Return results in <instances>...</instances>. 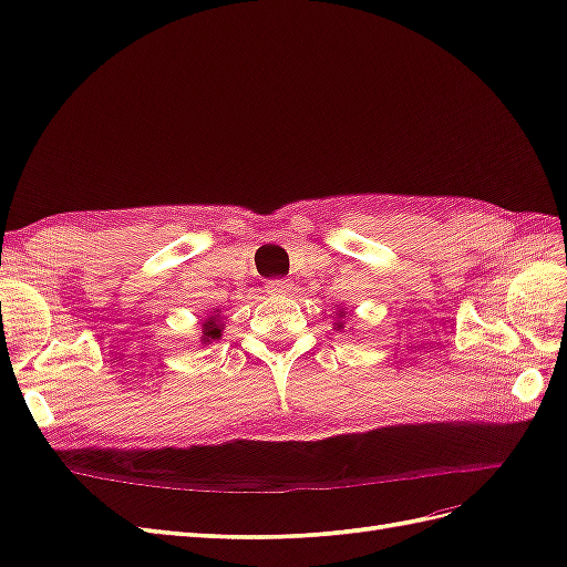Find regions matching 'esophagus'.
I'll list each match as a JSON object with an SVG mask.
<instances>
[{"label":"esophagus","mask_w":567,"mask_h":567,"mask_svg":"<svg viewBox=\"0 0 567 567\" xmlns=\"http://www.w3.org/2000/svg\"><path fill=\"white\" fill-rule=\"evenodd\" d=\"M268 292L270 295H285L289 292V282L287 280H268Z\"/></svg>","instance_id":"esophagus-1"}]
</instances>
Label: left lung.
<instances>
[{"mask_svg": "<svg viewBox=\"0 0 567 567\" xmlns=\"http://www.w3.org/2000/svg\"><path fill=\"white\" fill-rule=\"evenodd\" d=\"M340 316H343V311H340ZM338 326V331H340V328H343V323H336Z\"/></svg>", "mask_w": 567, "mask_h": 567, "instance_id": "left-lung-1", "label": "left lung"}]
</instances>
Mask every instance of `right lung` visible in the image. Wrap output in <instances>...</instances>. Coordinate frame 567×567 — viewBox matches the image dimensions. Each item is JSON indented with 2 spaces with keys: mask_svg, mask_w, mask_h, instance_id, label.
Wrapping results in <instances>:
<instances>
[{
  "mask_svg": "<svg viewBox=\"0 0 567 567\" xmlns=\"http://www.w3.org/2000/svg\"><path fill=\"white\" fill-rule=\"evenodd\" d=\"M221 336V323H219V316H209V319L203 321V346H207L209 340H217Z\"/></svg>",
  "mask_w": 567,
  "mask_h": 567,
  "instance_id": "1",
  "label": "right lung"
}]
</instances>
